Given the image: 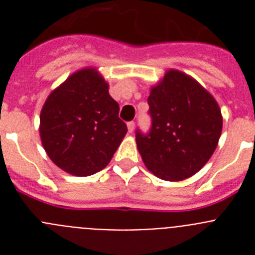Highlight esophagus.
I'll list each match as a JSON object with an SVG mask.
<instances>
[{"label":"esophagus","instance_id":"1","mask_svg":"<svg viewBox=\"0 0 255 255\" xmlns=\"http://www.w3.org/2000/svg\"><path fill=\"white\" fill-rule=\"evenodd\" d=\"M134 128H135L134 121H130V123H128V130H129V132L134 131Z\"/></svg>","mask_w":255,"mask_h":255}]
</instances>
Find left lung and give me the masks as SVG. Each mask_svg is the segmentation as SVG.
Wrapping results in <instances>:
<instances>
[{
	"mask_svg": "<svg viewBox=\"0 0 255 255\" xmlns=\"http://www.w3.org/2000/svg\"><path fill=\"white\" fill-rule=\"evenodd\" d=\"M150 129L135 130L143 162L167 181L193 176L208 162L222 131L215 98L194 79L171 70L148 97Z\"/></svg>",
	"mask_w": 255,
	"mask_h": 255,
	"instance_id": "obj_1",
	"label": "left lung"
}]
</instances>
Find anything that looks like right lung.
Wrapping results in <instances>:
<instances>
[{
  "label": "right lung",
  "mask_w": 255,
  "mask_h": 255,
  "mask_svg": "<svg viewBox=\"0 0 255 255\" xmlns=\"http://www.w3.org/2000/svg\"><path fill=\"white\" fill-rule=\"evenodd\" d=\"M119 111L100 74L93 69L73 74L40 112V139L49 158L75 176L105 168L128 132Z\"/></svg>",
  "instance_id": "obj_1"
}]
</instances>
